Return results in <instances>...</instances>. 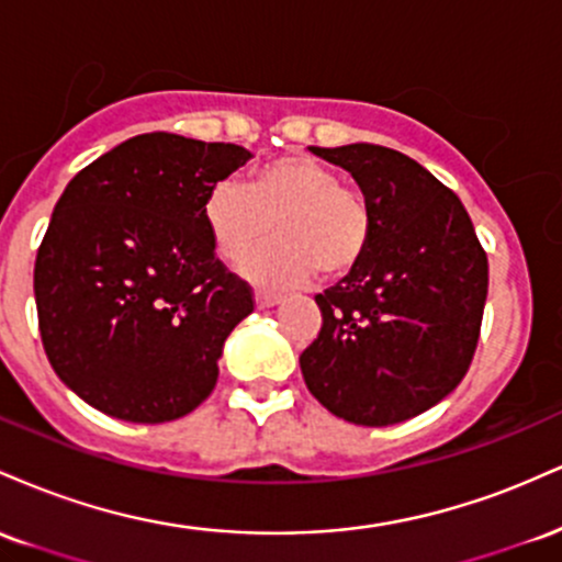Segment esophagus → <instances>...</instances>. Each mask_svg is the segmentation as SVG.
Instances as JSON below:
<instances>
[{"instance_id": "1", "label": "esophagus", "mask_w": 562, "mask_h": 562, "mask_svg": "<svg viewBox=\"0 0 562 562\" xmlns=\"http://www.w3.org/2000/svg\"><path fill=\"white\" fill-rule=\"evenodd\" d=\"M282 301L280 293H267V290H256V306L259 308H269V306H277V303Z\"/></svg>"}]
</instances>
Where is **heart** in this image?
<instances>
[{"label": "heart", "mask_w": 562, "mask_h": 562, "mask_svg": "<svg viewBox=\"0 0 562 562\" xmlns=\"http://www.w3.org/2000/svg\"><path fill=\"white\" fill-rule=\"evenodd\" d=\"M203 222L224 259H240L267 237L280 240L240 261L256 285H301L319 269L340 280L362 263L372 243V209L333 166L312 156H282L259 166L248 187L218 182L203 200Z\"/></svg>", "instance_id": "heart-1"}]
</instances>
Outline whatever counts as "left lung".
Listing matches in <instances>:
<instances>
[{
	"instance_id": "8db88e82",
	"label": "left lung",
	"mask_w": 562,
	"mask_h": 562,
	"mask_svg": "<svg viewBox=\"0 0 562 562\" xmlns=\"http://www.w3.org/2000/svg\"><path fill=\"white\" fill-rule=\"evenodd\" d=\"M353 177L372 209L367 256L317 295L322 330L301 353L308 391L353 425L404 423L465 378L488 261L460 198L404 153L308 147Z\"/></svg>"
}]
</instances>
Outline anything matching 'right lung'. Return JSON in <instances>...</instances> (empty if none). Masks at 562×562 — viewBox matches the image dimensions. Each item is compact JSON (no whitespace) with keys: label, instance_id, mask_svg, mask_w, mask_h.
<instances>
[{"label":"right lung","instance_id":"obj_1","mask_svg":"<svg viewBox=\"0 0 562 562\" xmlns=\"http://www.w3.org/2000/svg\"><path fill=\"white\" fill-rule=\"evenodd\" d=\"M250 158L229 142L153 132L68 182L38 245L34 295L49 364L89 406L169 423L214 391L254 293L216 259L203 200Z\"/></svg>","mask_w":562,"mask_h":562}]
</instances>
